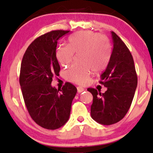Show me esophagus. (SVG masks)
<instances>
[{"label":"esophagus","instance_id":"obj_1","mask_svg":"<svg viewBox=\"0 0 153 153\" xmlns=\"http://www.w3.org/2000/svg\"><path fill=\"white\" fill-rule=\"evenodd\" d=\"M85 90V89H84V88L82 87H77V91H78L79 93L83 92Z\"/></svg>","mask_w":153,"mask_h":153}]
</instances>
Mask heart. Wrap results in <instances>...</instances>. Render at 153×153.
Here are the masks:
<instances>
[{
  "instance_id": "obj_1",
  "label": "heart",
  "mask_w": 153,
  "mask_h": 153,
  "mask_svg": "<svg viewBox=\"0 0 153 153\" xmlns=\"http://www.w3.org/2000/svg\"><path fill=\"white\" fill-rule=\"evenodd\" d=\"M68 45H60L56 50L58 61L64 67L72 63L74 53H79L81 64L74 65L65 72L67 80L79 85L89 81L93 70L99 72L106 66L110 56L109 45L100 33L82 31L74 34L68 39Z\"/></svg>"
}]
</instances>
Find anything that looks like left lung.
Wrapping results in <instances>:
<instances>
[{
  "label": "left lung",
  "mask_w": 153,
  "mask_h": 153,
  "mask_svg": "<svg viewBox=\"0 0 153 153\" xmlns=\"http://www.w3.org/2000/svg\"><path fill=\"white\" fill-rule=\"evenodd\" d=\"M111 33L113 50L100 81L108 89L99 95L97 89H87L93 97L91 116L103 125L116 124L126 116L132 104L138 82L130 50L116 33L114 31Z\"/></svg>",
  "instance_id": "8db88e82"
}]
</instances>
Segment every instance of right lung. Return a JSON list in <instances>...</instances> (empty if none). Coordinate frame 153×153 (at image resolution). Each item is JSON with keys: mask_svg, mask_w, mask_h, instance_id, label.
<instances>
[{"mask_svg": "<svg viewBox=\"0 0 153 153\" xmlns=\"http://www.w3.org/2000/svg\"><path fill=\"white\" fill-rule=\"evenodd\" d=\"M70 31L56 30L36 38L21 62L19 83L29 115L40 126L56 130L69 119L76 87L66 82L62 89L52 86L60 67L56 56L58 40Z\"/></svg>", "mask_w": 153, "mask_h": 153, "instance_id": "right-lung-1", "label": "right lung"}]
</instances>
